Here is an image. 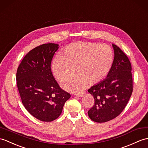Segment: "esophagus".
<instances>
[{
  "label": "esophagus",
  "instance_id": "1",
  "mask_svg": "<svg viewBox=\"0 0 148 148\" xmlns=\"http://www.w3.org/2000/svg\"><path fill=\"white\" fill-rule=\"evenodd\" d=\"M74 95L75 96H77V97H82V95H84V92H78V93H75Z\"/></svg>",
  "mask_w": 148,
  "mask_h": 148
}]
</instances>
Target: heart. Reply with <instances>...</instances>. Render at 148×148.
Segmentation results:
<instances>
[{
    "label": "heart",
    "instance_id": "obj_1",
    "mask_svg": "<svg viewBox=\"0 0 148 148\" xmlns=\"http://www.w3.org/2000/svg\"><path fill=\"white\" fill-rule=\"evenodd\" d=\"M113 60L112 49L106 45L78 42L65 48L61 56L53 61L52 71L57 79L72 77L76 69L77 76L62 82L66 90L76 92L85 86L97 84L107 75Z\"/></svg>",
    "mask_w": 148,
    "mask_h": 148
}]
</instances>
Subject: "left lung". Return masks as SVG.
<instances>
[{"label":"left lung","instance_id":"8db88e82","mask_svg":"<svg viewBox=\"0 0 148 148\" xmlns=\"http://www.w3.org/2000/svg\"><path fill=\"white\" fill-rule=\"evenodd\" d=\"M112 46L115 56L107 77L88 90L95 99L88 114L96 122H108L121 114L133 91L130 60L119 47L114 44Z\"/></svg>","mask_w":148,"mask_h":148}]
</instances>
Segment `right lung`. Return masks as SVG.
Masks as SVG:
<instances>
[{
    "mask_svg": "<svg viewBox=\"0 0 148 148\" xmlns=\"http://www.w3.org/2000/svg\"><path fill=\"white\" fill-rule=\"evenodd\" d=\"M58 49L56 43L35 47L23 58L17 70V86L24 106L43 122L57 119L71 97L62 90L51 71V60Z\"/></svg>",
    "mask_w": 148,
    "mask_h": 148,
    "instance_id": "obj_1",
    "label": "right lung"
}]
</instances>
